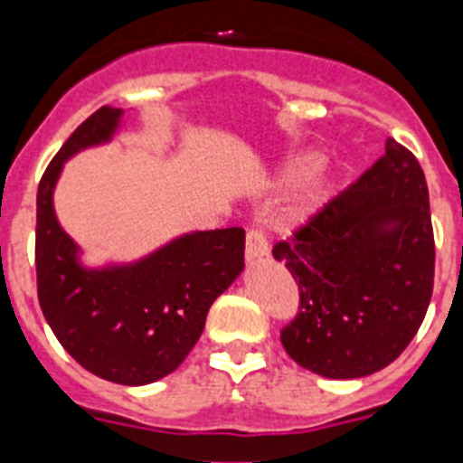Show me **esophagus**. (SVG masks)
I'll return each instance as SVG.
<instances>
[{
	"instance_id": "1",
	"label": "esophagus",
	"mask_w": 463,
	"mask_h": 463,
	"mask_svg": "<svg viewBox=\"0 0 463 463\" xmlns=\"http://www.w3.org/2000/svg\"><path fill=\"white\" fill-rule=\"evenodd\" d=\"M269 255V243H267V236L261 234L260 229H250L248 236H245V260L257 261L261 257Z\"/></svg>"
}]
</instances>
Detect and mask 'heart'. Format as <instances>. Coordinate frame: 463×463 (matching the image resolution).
I'll return each mask as SVG.
<instances>
[{
	"label": "heart",
	"instance_id": "1",
	"mask_svg": "<svg viewBox=\"0 0 463 463\" xmlns=\"http://www.w3.org/2000/svg\"><path fill=\"white\" fill-rule=\"evenodd\" d=\"M320 162H322L320 155H315V153L297 155V157H294L292 162L282 169V183H285V185H297V183L306 181V178H308V175L320 166ZM322 203H325V192H322L320 187H315V190H310L308 194H306L301 206L294 211L292 220L297 224L306 222V220H310L315 213L320 211Z\"/></svg>",
	"mask_w": 463,
	"mask_h": 463
}]
</instances>
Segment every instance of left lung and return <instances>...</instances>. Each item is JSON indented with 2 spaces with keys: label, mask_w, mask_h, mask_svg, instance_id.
Returning a JSON list of instances; mask_svg holds the SVG:
<instances>
[{
  "label": "left lung",
  "mask_w": 463,
  "mask_h": 463,
  "mask_svg": "<svg viewBox=\"0 0 463 463\" xmlns=\"http://www.w3.org/2000/svg\"><path fill=\"white\" fill-rule=\"evenodd\" d=\"M273 257L298 285V313L280 331L298 366L336 380L390 366L433 292L429 190L415 155L387 138L383 157L273 245Z\"/></svg>",
  "instance_id": "8db88e82"
}]
</instances>
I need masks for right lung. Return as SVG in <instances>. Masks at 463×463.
I'll return each instance as SVG.
<instances>
[{"instance_id":"1","label":"right lung","mask_w":463,"mask_h":463,"mask_svg":"<svg viewBox=\"0 0 463 463\" xmlns=\"http://www.w3.org/2000/svg\"><path fill=\"white\" fill-rule=\"evenodd\" d=\"M122 109L101 106L79 125L41 175L36 192V292L52 334L90 373L148 384L183 364L211 304L243 271L241 227L192 232L120 267L85 269L60 227L52 190L79 150L110 141Z\"/></svg>"}]
</instances>
